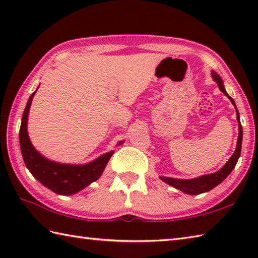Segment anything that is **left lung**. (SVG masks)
Returning <instances> with one entry per match:
<instances>
[{"instance_id":"8db88e82","label":"left lung","mask_w":258,"mask_h":258,"mask_svg":"<svg viewBox=\"0 0 258 258\" xmlns=\"http://www.w3.org/2000/svg\"><path fill=\"white\" fill-rule=\"evenodd\" d=\"M212 78H213L214 82H216L217 83L218 89H220L224 93V94H225L229 98V101L232 102V104L235 107V111H236V118L238 122L237 145H236V150H235L234 154L227 161V163L220 169V171H217L215 173L203 175V176L196 177V178H190V179H180V178L160 176V178L163 180V182H165L166 184L171 185V186H173V187L177 188L180 191H183V193H186L188 195H199L202 193H206V191L213 189L218 184H221L234 169V167H235V165H236V163L240 156V151H242L243 128H242V125H240L239 113H238V109L236 107V104H235L233 98L227 94L225 87H224V83L221 79V76L218 75L216 72L212 71Z\"/></svg>"}]
</instances>
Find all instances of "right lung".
Returning <instances> with one entry per match:
<instances>
[{
    "label": "right lung",
    "mask_w": 258,
    "mask_h": 258,
    "mask_svg": "<svg viewBox=\"0 0 258 258\" xmlns=\"http://www.w3.org/2000/svg\"><path fill=\"white\" fill-rule=\"evenodd\" d=\"M37 90L38 87L32 93L26 103L20 127V146L25 166L38 182L54 193L58 195L75 194L101 177L109 158L114 154V151L107 152L87 164H64L51 161L43 156L33 146L27 133L30 107ZM122 143L123 141H120L117 145Z\"/></svg>",
    "instance_id": "1"
}]
</instances>
